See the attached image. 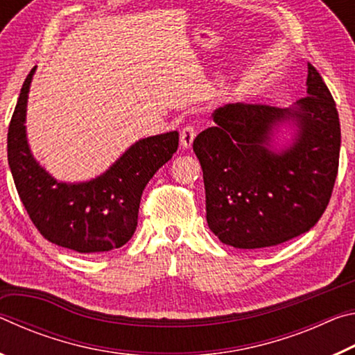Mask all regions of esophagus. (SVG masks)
Returning <instances> with one entry per match:
<instances>
[{"instance_id": "esophagus-1", "label": "esophagus", "mask_w": 355, "mask_h": 355, "mask_svg": "<svg viewBox=\"0 0 355 355\" xmlns=\"http://www.w3.org/2000/svg\"><path fill=\"white\" fill-rule=\"evenodd\" d=\"M196 135H197L196 128L192 127V125H186V127L182 130V133H180V142H182L183 148H191L192 142L196 139Z\"/></svg>"}]
</instances>
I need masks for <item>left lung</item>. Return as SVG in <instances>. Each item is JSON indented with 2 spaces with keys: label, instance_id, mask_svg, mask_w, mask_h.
Segmentation results:
<instances>
[{
  "label": "left lung",
  "instance_id": "left-lung-1",
  "mask_svg": "<svg viewBox=\"0 0 355 355\" xmlns=\"http://www.w3.org/2000/svg\"><path fill=\"white\" fill-rule=\"evenodd\" d=\"M216 127L196 137L209 230L236 249L271 248L313 227L338 173L340 119L326 83L309 64L307 97L294 106L232 103L213 112ZM295 127L274 149L273 130Z\"/></svg>",
  "mask_w": 355,
  "mask_h": 355
}]
</instances>
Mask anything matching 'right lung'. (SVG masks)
<instances>
[{
	"label": "right lung",
	"mask_w": 355,
	"mask_h": 355,
	"mask_svg": "<svg viewBox=\"0 0 355 355\" xmlns=\"http://www.w3.org/2000/svg\"><path fill=\"white\" fill-rule=\"evenodd\" d=\"M35 67L20 91L8 131V161L21 203L40 235L80 254L122 248L135 235L142 191L178 148V131L135 142L110 169L83 183L53 178L31 153L26 105Z\"/></svg>",
	"instance_id": "obj_1"
}]
</instances>
